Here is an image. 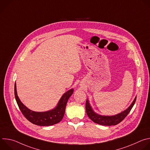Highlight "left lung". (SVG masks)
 I'll return each instance as SVG.
<instances>
[{
    "label": "left lung",
    "instance_id": "8db88e82",
    "mask_svg": "<svg viewBox=\"0 0 150 150\" xmlns=\"http://www.w3.org/2000/svg\"><path fill=\"white\" fill-rule=\"evenodd\" d=\"M136 99L137 97H135L131 105L127 109L114 116H101L97 114L93 110L88 99L86 101V104H85V109H86V112L88 116L94 122L104 126L116 125L121 122L127 116L128 113L130 112L136 101Z\"/></svg>",
    "mask_w": 150,
    "mask_h": 150
}]
</instances>
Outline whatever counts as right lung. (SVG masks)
Wrapping results in <instances>:
<instances>
[{"mask_svg": "<svg viewBox=\"0 0 150 150\" xmlns=\"http://www.w3.org/2000/svg\"><path fill=\"white\" fill-rule=\"evenodd\" d=\"M14 92L15 99L19 108L28 120L38 126H51L60 122L63 119L65 115L68 100L73 94L74 89L69 90L62 96L54 109L44 112L32 111L23 104L17 95L16 83H15Z\"/></svg>", "mask_w": 150, "mask_h": 150, "instance_id": "1", "label": "right lung"}]
</instances>
